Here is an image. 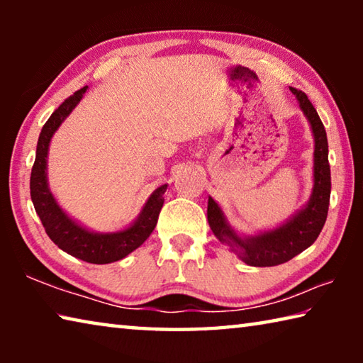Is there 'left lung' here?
<instances>
[{
  "label": "left lung",
  "mask_w": 363,
  "mask_h": 363,
  "mask_svg": "<svg viewBox=\"0 0 363 363\" xmlns=\"http://www.w3.org/2000/svg\"><path fill=\"white\" fill-rule=\"evenodd\" d=\"M296 96L299 107L309 120L314 133V189L309 203L277 229L262 232L255 237H240L227 224L224 213L211 196L208 199V223L220 243L227 245L243 262L255 267L279 266L293 259L301 251L309 248L317 240L327 220L331 174L328 163V140L323 123L317 110L303 91L290 88Z\"/></svg>",
  "instance_id": "1"
}]
</instances>
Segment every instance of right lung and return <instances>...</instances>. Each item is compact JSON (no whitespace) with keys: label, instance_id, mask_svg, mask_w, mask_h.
<instances>
[{"label":"right lung","instance_id":"1","mask_svg":"<svg viewBox=\"0 0 363 363\" xmlns=\"http://www.w3.org/2000/svg\"><path fill=\"white\" fill-rule=\"evenodd\" d=\"M88 86L78 89L70 97L60 104L49 116L40 133L38 145H36V157L30 176V195L35 206V211L41 219L49 238L57 245L65 253L78 257V259L91 262V264H108L115 262L128 256L136 248H139L150 233L153 232L158 220V214L163 206V194L167 192L168 184L158 187L155 192L147 200L145 206L140 211L139 218L125 230L113 233H96L84 229L75 220L70 219L60 210L56 199H54L51 190L48 187L46 177V162H48V149L51 143L52 134L57 131L67 116L70 115L77 104L82 101L83 94Z\"/></svg>","mask_w":363,"mask_h":363}]
</instances>
